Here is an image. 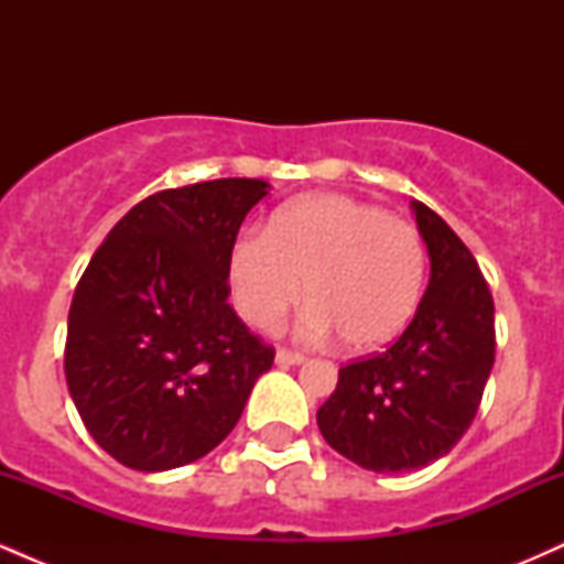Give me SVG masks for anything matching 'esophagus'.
<instances>
[{
  "mask_svg": "<svg viewBox=\"0 0 564 564\" xmlns=\"http://www.w3.org/2000/svg\"><path fill=\"white\" fill-rule=\"evenodd\" d=\"M275 364H281V366H300V364H304V355L302 352H294V349H278L275 352Z\"/></svg>",
  "mask_w": 564,
  "mask_h": 564,
  "instance_id": "esophagus-1",
  "label": "esophagus"
}]
</instances>
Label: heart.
I'll return each instance as SVG.
<instances>
[{"instance_id":"obj_1","label":"heart","mask_w":564,"mask_h":564,"mask_svg":"<svg viewBox=\"0 0 564 564\" xmlns=\"http://www.w3.org/2000/svg\"><path fill=\"white\" fill-rule=\"evenodd\" d=\"M230 291L238 313L270 332L304 300L310 341L334 332L349 349L387 345L411 323L424 294L426 246L416 225L339 193L286 206L264 236L232 243Z\"/></svg>"}]
</instances>
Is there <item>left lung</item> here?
Wrapping results in <instances>:
<instances>
[{
	"label": "left lung",
	"mask_w": 564,
	"mask_h": 564,
	"mask_svg": "<svg viewBox=\"0 0 564 564\" xmlns=\"http://www.w3.org/2000/svg\"><path fill=\"white\" fill-rule=\"evenodd\" d=\"M430 286L400 339L339 368L318 411L334 451L371 471H413L448 453L480 408L496 358L494 296L462 238L413 200Z\"/></svg>",
	"instance_id": "left-lung-1"
}]
</instances>
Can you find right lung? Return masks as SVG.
<instances>
[{"instance_id": "1", "label": "right lung", "mask_w": 564, "mask_h": 564, "mask_svg": "<svg viewBox=\"0 0 564 564\" xmlns=\"http://www.w3.org/2000/svg\"><path fill=\"white\" fill-rule=\"evenodd\" d=\"M228 177L140 200L95 251L74 291L66 381L102 451L166 471L217 448L275 349L228 304L238 228L268 196Z\"/></svg>"}]
</instances>
